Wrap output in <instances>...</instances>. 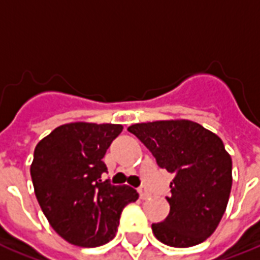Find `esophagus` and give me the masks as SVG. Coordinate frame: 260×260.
Listing matches in <instances>:
<instances>
[{
    "label": "esophagus",
    "instance_id": "1",
    "mask_svg": "<svg viewBox=\"0 0 260 260\" xmlns=\"http://www.w3.org/2000/svg\"><path fill=\"white\" fill-rule=\"evenodd\" d=\"M139 198L145 201V199H149V198H150V193H149L146 189H139Z\"/></svg>",
    "mask_w": 260,
    "mask_h": 260
}]
</instances>
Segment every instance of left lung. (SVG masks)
<instances>
[{
    "instance_id": "obj_1",
    "label": "left lung",
    "mask_w": 260,
    "mask_h": 260,
    "mask_svg": "<svg viewBox=\"0 0 260 260\" xmlns=\"http://www.w3.org/2000/svg\"><path fill=\"white\" fill-rule=\"evenodd\" d=\"M150 150L160 169L174 175L166 196L170 213L152 224L154 237L174 248L201 244L214 233L229 203L233 161L223 141L201 124L170 119L128 128Z\"/></svg>"
}]
</instances>
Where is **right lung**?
<instances>
[{"mask_svg": "<svg viewBox=\"0 0 260 260\" xmlns=\"http://www.w3.org/2000/svg\"><path fill=\"white\" fill-rule=\"evenodd\" d=\"M122 132L119 124L71 122L37 143L30 175L37 202L54 231L69 244L94 248L113 240L121 212L139 195L103 181V157Z\"/></svg>", "mask_w": 260, "mask_h": 260, "instance_id": "obj_1", "label": "right lung"}]
</instances>
